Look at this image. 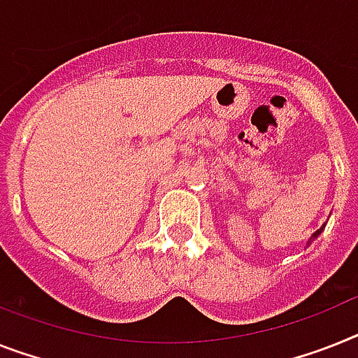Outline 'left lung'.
<instances>
[{
  "mask_svg": "<svg viewBox=\"0 0 358 358\" xmlns=\"http://www.w3.org/2000/svg\"><path fill=\"white\" fill-rule=\"evenodd\" d=\"M324 229H326V223H324V225H322V227H320V229H318V230H317V232H315V234H313V236H311V238H309V241H307V245H311V241H313V239H317V238H318V236H320V234H322V232H324Z\"/></svg>",
  "mask_w": 358,
  "mask_h": 358,
  "instance_id": "1",
  "label": "left lung"
}]
</instances>
